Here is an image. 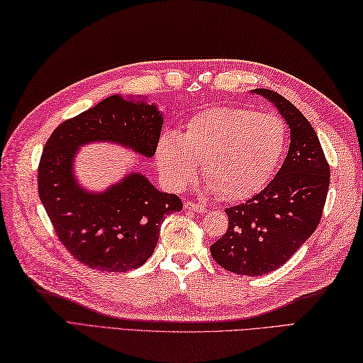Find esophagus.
<instances>
[{
    "label": "esophagus",
    "instance_id": "obj_1",
    "mask_svg": "<svg viewBox=\"0 0 363 363\" xmlns=\"http://www.w3.org/2000/svg\"><path fill=\"white\" fill-rule=\"evenodd\" d=\"M184 208L189 210V211H194V213H205L206 208L203 205H199V203H192V202H186L184 203Z\"/></svg>",
    "mask_w": 363,
    "mask_h": 363
}]
</instances>
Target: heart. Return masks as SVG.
Listing matches in <instances>:
<instances>
[{"instance_id":"1","label":"heart","mask_w":363,"mask_h":363,"mask_svg":"<svg viewBox=\"0 0 363 363\" xmlns=\"http://www.w3.org/2000/svg\"><path fill=\"white\" fill-rule=\"evenodd\" d=\"M285 145L286 127L279 117L246 108H211L191 117L182 136L161 135L155 157L169 188L183 189L202 162L206 191L242 201L271 180Z\"/></svg>"}]
</instances>
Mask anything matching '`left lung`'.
<instances>
[{
    "label": "left lung",
    "instance_id": "1",
    "mask_svg": "<svg viewBox=\"0 0 363 363\" xmlns=\"http://www.w3.org/2000/svg\"><path fill=\"white\" fill-rule=\"evenodd\" d=\"M252 94L276 106L290 128V149L280 171L246 203L227 208L228 228L210 247L224 269L263 276L290 260L320 224L330 169L320 139L293 103L269 89Z\"/></svg>",
    "mask_w": 363,
    "mask_h": 363
}]
</instances>
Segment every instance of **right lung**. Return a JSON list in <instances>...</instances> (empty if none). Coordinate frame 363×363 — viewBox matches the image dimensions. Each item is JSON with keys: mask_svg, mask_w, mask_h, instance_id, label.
I'll use <instances>...</instances> for the list:
<instances>
[{"mask_svg": "<svg viewBox=\"0 0 363 363\" xmlns=\"http://www.w3.org/2000/svg\"><path fill=\"white\" fill-rule=\"evenodd\" d=\"M164 117L147 97L111 95L62 122L43 147L39 197L59 240L92 269L125 272L152 257L167 214L183 203L139 172H128L103 191L84 188L75 175L83 145L109 143L152 158Z\"/></svg>", "mask_w": 363, "mask_h": 363, "instance_id": "right-lung-1", "label": "right lung"}]
</instances>
